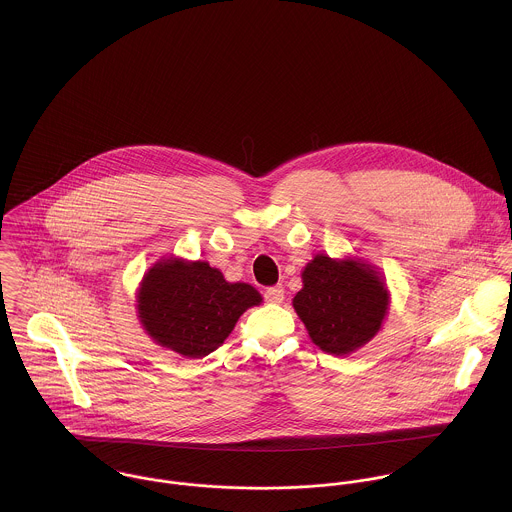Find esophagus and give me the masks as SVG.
I'll use <instances>...</instances> for the list:
<instances>
[{"label":"esophagus","instance_id":"34e87169","mask_svg":"<svg viewBox=\"0 0 512 512\" xmlns=\"http://www.w3.org/2000/svg\"><path fill=\"white\" fill-rule=\"evenodd\" d=\"M265 300L271 302V304H280L284 300V288L278 284V286H269L265 290Z\"/></svg>","mask_w":512,"mask_h":512}]
</instances>
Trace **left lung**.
Wrapping results in <instances>:
<instances>
[{"label":"left lung","instance_id":"obj_1","mask_svg":"<svg viewBox=\"0 0 512 512\" xmlns=\"http://www.w3.org/2000/svg\"><path fill=\"white\" fill-rule=\"evenodd\" d=\"M302 280L304 288L292 304L321 351L353 353L378 333L388 312V290L372 267L317 255Z\"/></svg>","mask_w":512,"mask_h":512}]
</instances>
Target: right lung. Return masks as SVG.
Wrapping results in <instances>:
<instances>
[{"label":"right lung","mask_w":512,"mask_h":512,"mask_svg":"<svg viewBox=\"0 0 512 512\" xmlns=\"http://www.w3.org/2000/svg\"><path fill=\"white\" fill-rule=\"evenodd\" d=\"M261 294L245 282H226L208 263L161 261L144 276L138 314L161 347L187 358L214 353L232 333L239 315Z\"/></svg>","instance_id":"1"}]
</instances>
